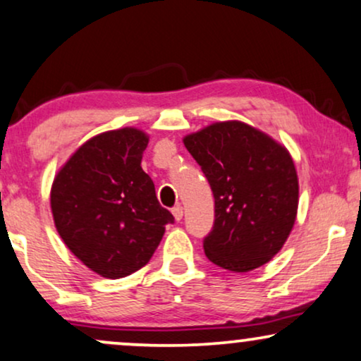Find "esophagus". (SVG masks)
I'll return each mask as SVG.
<instances>
[{
	"instance_id": "obj_1",
	"label": "esophagus",
	"mask_w": 361,
	"mask_h": 361,
	"mask_svg": "<svg viewBox=\"0 0 361 361\" xmlns=\"http://www.w3.org/2000/svg\"><path fill=\"white\" fill-rule=\"evenodd\" d=\"M172 214H173V217H176V221H180L182 216H184V209H182L180 206L173 207L172 209Z\"/></svg>"
}]
</instances>
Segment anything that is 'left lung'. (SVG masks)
Masks as SVG:
<instances>
[{"label": "left lung", "instance_id": "1", "mask_svg": "<svg viewBox=\"0 0 361 361\" xmlns=\"http://www.w3.org/2000/svg\"><path fill=\"white\" fill-rule=\"evenodd\" d=\"M214 194V226L204 238L207 259L234 273L271 261L296 221L298 176L286 147L238 120L184 137Z\"/></svg>", "mask_w": 361, "mask_h": 361}]
</instances>
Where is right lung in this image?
Masks as SVG:
<instances>
[{
	"instance_id": "obj_1",
	"label": "right lung",
	"mask_w": 361,
	"mask_h": 361,
	"mask_svg": "<svg viewBox=\"0 0 361 361\" xmlns=\"http://www.w3.org/2000/svg\"><path fill=\"white\" fill-rule=\"evenodd\" d=\"M149 135L126 127L92 137L53 180L56 231L87 268L118 279L149 262L173 216L142 171Z\"/></svg>"
}]
</instances>
